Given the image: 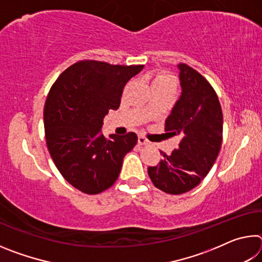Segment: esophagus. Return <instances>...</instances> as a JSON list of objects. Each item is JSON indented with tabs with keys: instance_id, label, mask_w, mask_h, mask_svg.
I'll return each mask as SVG.
<instances>
[{
	"instance_id": "esophagus-1",
	"label": "esophagus",
	"mask_w": 262,
	"mask_h": 262,
	"mask_svg": "<svg viewBox=\"0 0 262 262\" xmlns=\"http://www.w3.org/2000/svg\"><path fill=\"white\" fill-rule=\"evenodd\" d=\"M139 144L144 145V144H149V141L145 139L144 136H139Z\"/></svg>"
}]
</instances>
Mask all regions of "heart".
Returning a JSON list of instances; mask_svg holds the SVG:
<instances>
[{
	"label": "heart",
	"mask_w": 262,
	"mask_h": 262,
	"mask_svg": "<svg viewBox=\"0 0 262 262\" xmlns=\"http://www.w3.org/2000/svg\"><path fill=\"white\" fill-rule=\"evenodd\" d=\"M154 83H171V84H174V79L172 78L171 76H168V75L159 74V75H157L156 77H155Z\"/></svg>",
	"instance_id": "obj_1"
}]
</instances>
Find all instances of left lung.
<instances>
[{
    "label": "left lung",
    "mask_w": 262,
    "mask_h": 262,
    "mask_svg": "<svg viewBox=\"0 0 262 262\" xmlns=\"http://www.w3.org/2000/svg\"><path fill=\"white\" fill-rule=\"evenodd\" d=\"M181 94L165 121L170 136H179V148L148 167L150 179L163 192L183 194L208 174L219 156L223 135V114L216 92L196 70L180 63Z\"/></svg>",
    "instance_id": "obj_1"
}]
</instances>
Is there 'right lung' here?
Here are the masks:
<instances>
[{
    "mask_svg": "<svg viewBox=\"0 0 262 262\" xmlns=\"http://www.w3.org/2000/svg\"><path fill=\"white\" fill-rule=\"evenodd\" d=\"M143 66L81 61L62 73L51 88L43 110L48 151L63 178L83 193L98 194L120 174L123 157L137 135L106 139L101 132L108 110H118L126 83Z\"/></svg>",
    "mask_w": 262,
    "mask_h": 262,
    "instance_id": "1",
    "label": "right lung"
}]
</instances>
